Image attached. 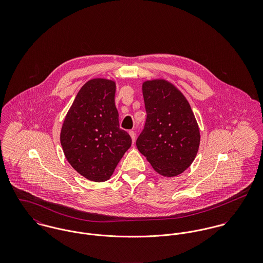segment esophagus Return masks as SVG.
I'll use <instances>...</instances> for the list:
<instances>
[{"label": "esophagus", "instance_id": "obj_1", "mask_svg": "<svg viewBox=\"0 0 263 263\" xmlns=\"http://www.w3.org/2000/svg\"><path fill=\"white\" fill-rule=\"evenodd\" d=\"M128 134H129V136H130V138H132L133 143H135V141H136V133H135L134 130H129Z\"/></svg>", "mask_w": 263, "mask_h": 263}]
</instances>
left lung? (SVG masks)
<instances>
[{
  "label": "left lung",
  "instance_id": "obj_1",
  "mask_svg": "<svg viewBox=\"0 0 263 263\" xmlns=\"http://www.w3.org/2000/svg\"><path fill=\"white\" fill-rule=\"evenodd\" d=\"M142 89L147 120L137 148L158 174L177 176L191 165L199 148L194 113L183 93L165 79L147 80Z\"/></svg>",
  "mask_w": 263,
  "mask_h": 263
}]
</instances>
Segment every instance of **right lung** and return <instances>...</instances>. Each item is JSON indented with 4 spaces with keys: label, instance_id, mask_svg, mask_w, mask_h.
I'll return each mask as SVG.
<instances>
[{
    "label": "right lung",
    "instance_id": "obj_1",
    "mask_svg": "<svg viewBox=\"0 0 263 263\" xmlns=\"http://www.w3.org/2000/svg\"><path fill=\"white\" fill-rule=\"evenodd\" d=\"M115 81L94 78L76 96L61 129L67 161L88 180L103 182L132 146L129 135L119 128L115 106Z\"/></svg>",
    "mask_w": 263,
    "mask_h": 263
}]
</instances>
